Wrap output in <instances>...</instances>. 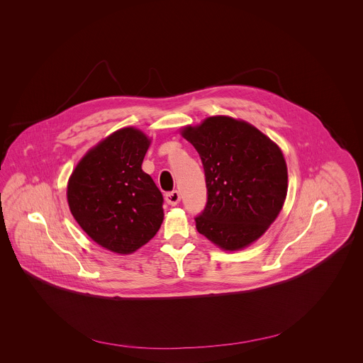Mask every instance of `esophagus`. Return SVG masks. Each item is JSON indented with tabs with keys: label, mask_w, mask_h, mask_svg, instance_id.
<instances>
[{
	"label": "esophagus",
	"mask_w": 363,
	"mask_h": 363,
	"mask_svg": "<svg viewBox=\"0 0 363 363\" xmlns=\"http://www.w3.org/2000/svg\"><path fill=\"white\" fill-rule=\"evenodd\" d=\"M165 199L170 206H176V205L179 203V201H181V194H179L178 190H173V191L166 193Z\"/></svg>",
	"instance_id": "obj_1"
}]
</instances>
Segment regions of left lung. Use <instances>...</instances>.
<instances>
[{
	"label": "left lung",
	"instance_id": "obj_1",
	"mask_svg": "<svg viewBox=\"0 0 363 363\" xmlns=\"http://www.w3.org/2000/svg\"><path fill=\"white\" fill-rule=\"evenodd\" d=\"M181 135L205 169L208 203L199 234L223 252H238L264 235L284 208L287 166L281 147L243 120L213 116Z\"/></svg>",
	"mask_w": 363,
	"mask_h": 363
}]
</instances>
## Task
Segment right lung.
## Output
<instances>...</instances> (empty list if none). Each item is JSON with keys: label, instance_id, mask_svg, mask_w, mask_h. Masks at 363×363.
I'll return each mask as SVG.
<instances>
[{"label": "right lung", "instance_id": "1", "mask_svg": "<svg viewBox=\"0 0 363 363\" xmlns=\"http://www.w3.org/2000/svg\"><path fill=\"white\" fill-rule=\"evenodd\" d=\"M150 143L134 126L118 129L90 147L69 177L72 216L111 253L137 252L162 225L164 198L141 167Z\"/></svg>", "mask_w": 363, "mask_h": 363}]
</instances>
